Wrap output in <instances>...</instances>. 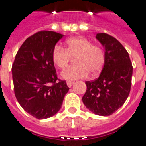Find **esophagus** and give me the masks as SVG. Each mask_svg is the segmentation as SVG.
<instances>
[{"label": "esophagus", "mask_w": 146, "mask_h": 146, "mask_svg": "<svg viewBox=\"0 0 146 146\" xmlns=\"http://www.w3.org/2000/svg\"><path fill=\"white\" fill-rule=\"evenodd\" d=\"M73 83L74 82H73V81H68V82H67V86H68V87H71L73 85Z\"/></svg>", "instance_id": "1"}]
</instances>
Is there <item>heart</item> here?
Listing matches in <instances>:
<instances>
[{"label":"heart","instance_id":"1","mask_svg":"<svg viewBox=\"0 0 146 146\" xmlns=\"http://www.w3.org/2000/svg\"><path fill=\"white\" fill-rule=\"evenodd\" d=\"M66 49L56 45L52 52V60L59 68H64L71 57H76L75 64L63 70L60 76L65 80L86 78L89 73L94 76L101 72L105 64V52L98 45L84 37H73L66 40Z\"/></svg>","mask_w":146,"mask_h":146}]
</instances>
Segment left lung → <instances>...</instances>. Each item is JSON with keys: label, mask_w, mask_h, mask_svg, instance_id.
Listing matches in <instances>:
<instances>
[{"label": "left lung", "mask_w": 146, "mask_h": 146, "mask_svg": "<svg viewBox=\"0 0 146 146\" xmlns=\"http://www.w3.org/2000/svg\"><path fill=\"white\" fill-rule=\"evenodd\" d=\"M96 38L105 48V64L98 78L86 82L87 89L82 101L95 115L108 116L121 108L128 97L133 65L128 52L116 38L106 33H98Z\"/></svg>", "instance_id": "obj_1"}]
</instances>
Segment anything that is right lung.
<instances>
[{
  "label": "right lung",
  "mask_w": 146,
  "mask_h": 146,
  "mask_svg": "<svg viewBox=\"0 0 146 146\" xmlns=\"http://www.w3.org/2000/svg\"><path fill=\"white\" fill-rule=\"evenodd\" d=\"M64 35L42 31L27 38L12 65L15 97L25 111L37 119L56 115L69 88L58 79L52 60L53 48Z\"/></svg>",
  "instance_id": "1"
}]
</instances>
